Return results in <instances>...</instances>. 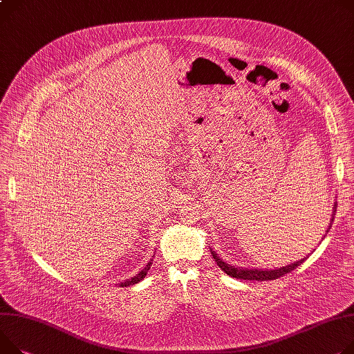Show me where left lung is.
<instances>
[{
    "label": "left lung",
    "instance_id": "1",
    "mask_svg": "<svg viewBox=\"0 0 354 354\" xmlns=\"http://www.w3.org/2000/svg\"><path fill=\"white\" fill-rule=\"evenodd\" d=\"M336 207H337V201H335L333 204V214H332V220H330V224L328 227V230H326V232H329L330 227H332V221L335 218V212H336ZM324 238V236H323ZM322 238V239H323ZM211 251V255L212 258L215 259L216 265H218L227 275L232 277V278H236V279H243V281H272V279H278L281 278L282 275L288 274V272H292L296 266H299L301 263H304V261L308 258H302L299 261H295L289 265H285V266H281V268H274V269H262V268H242V266H234V265H230L227 263L225 261H223L218 254H216L215 251H212V248H209Z\"/></svg>",
    "mask_w": 354,
    "mask_h": 354
}]
</instances>
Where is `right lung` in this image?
<instances>
[{"label": "right lung", "mask_w": 354, "mask_h": 354, "mask_svg": "<svg viewBox=\"0 0 354 354\" xmlns=\"http://www.w3.org/2000/svg\"><path fill=\"white\" fill-rule=\"evenodd\" d=\"M151 263H153V259H150L146 265H145V268L143 269H140L138 274H136L134 277H130L129 279H124L123 282H119L118 285L119 286H130V285H134V283H138V282H140L142 279H145V277L147 275V272H149V269H150V266H151Z\"/></svg>", "instance_id": "right-lung-1"}]
</instances>
